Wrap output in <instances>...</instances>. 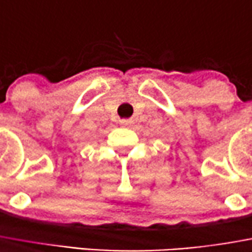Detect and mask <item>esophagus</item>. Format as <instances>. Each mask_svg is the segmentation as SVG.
<instances>
[{"label":"esophagus","instance_id":"1","mask_svg":"<svg viewBox=\"0 0 252 252\" xmlns=\"http://www.w3.org/2000/svg\"><path fill=\"white\" fill-rule=\"evenodd\" d=\"M120 124L122 125V126H127V125L131 124V121H130V120H121Z\"/></svg>","mask_w":252,"mask_h":252}]
</instances>
